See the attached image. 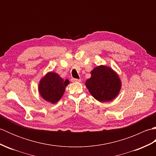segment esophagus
Returning <instances> with one entry per match:
<instances>
[{"instance_id": "esophagus-1", "label": "esophagus", "mask_w": 156, "mask_h": 156, "mask_svg": "<svg viewBox=\"0 0 156 156\" xmlns=\"http://www.w3.org/2000/svg\"><path fill=\"white\" fill-rule=\"evenodd\" d=\"M71 80H72V82H81L80 79H77V78H72Z\"/></svg>"}]
</instances>
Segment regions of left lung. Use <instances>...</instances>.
Segmentation results:
<instances>
[{
  "instance_id": "left-lung-1",
  "label": "left lung",
  "mask_w": 156,
  "mask_h": 156,
  "mask_svg": "<svg viewBox=\"0 0 156 156\" xmlns=\"http://www.w3.org/2000/svg\"><path fill=\"white\" fill-rule=\"evenodd\" d=\"M86 87L95 99L100 102L110 101L120 91L121 84L118 75L110 68L100 66L91 72Z\"/></svg>"
}]
</instances>
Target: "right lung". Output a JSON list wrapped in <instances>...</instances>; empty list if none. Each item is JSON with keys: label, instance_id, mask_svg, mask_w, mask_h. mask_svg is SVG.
<instances>
[{"label": "right lung", "instance_id": "1", "mask_svg": "<svg viewBox=\"0 0 156 156\" xmlns=\"http://www.w3.org/2000/svg\"><path fill=\"white\" fill-rule=\"evenodd\" d=\"M69 83L68 80H64L58 74L49 72L39 82V93L45 101L55 103L62 98Z\"/></svg>", "mask_w": 156, "mask_h": 156}]
</instances>
